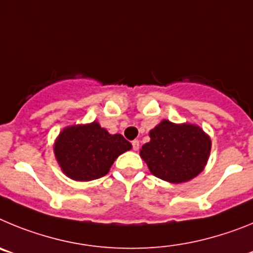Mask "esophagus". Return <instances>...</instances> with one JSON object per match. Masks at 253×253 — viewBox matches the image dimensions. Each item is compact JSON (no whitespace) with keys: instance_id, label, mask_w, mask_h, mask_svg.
<instances>
[{"instance_id":"esophagus-1","label":"esophagus","mask_w":253,"mask_h":253,"mask_svg":"<svg viewBox=\"0 0 253 253\" xmlns=\"http://www.w3.org/2000/svg\"><path fill=\"white\" fill-rule=\"evenodd\" d=\"M131 146H133L134 151H138V149H139V140L134 139L133 142H131Z\"/></svg>"}]
</instances>
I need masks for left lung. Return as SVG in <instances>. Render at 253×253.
I'll return each instance as SVG.
<instances>
[{
  "label": "left lung",
  "mask_w": 253,
  "mask_h": 253,
  "mask_svg": "<svg viewBox=\"0 0 253 253\" xmlns=\"http://www.w3.org/2000/svg\"><path fill=\"white\" fill-rule=\"evenodd\" d=\"M139 156L152 175L171 184L193 180L207 166L211 139L199 125L161 120L149 130Z\"/></svg>",
  "instance_id": "1"
}]
</instances>
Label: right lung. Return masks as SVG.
Returning <instances> with one entry per match:
<instances>
[{"instance_id": "1", "label": "right lung", "mask_w": 253, "mask_h": 253, "mask_svg": "<svg viewBox=\"0 0 253 253\" xmlns=\"http://www.w3.org/2000/svg\"><path fill=\"white\" fill-rule=\"evenodd\" d=\"M131 144L122 134H110L99 122L68 125L54 140L53 152L60 169L75 181H91L105 176L114 161Z\"/></svg>"}]
</instances>
